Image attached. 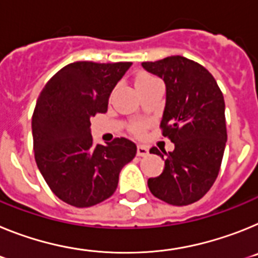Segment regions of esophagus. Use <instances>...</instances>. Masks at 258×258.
Instances as JSON below:
<instances>
[{
    "mask_svg": "<svg viewBox=\"0 0 258 258\" xmlns=\"http://www.w3.org/2000/svg\"><path fill=\"white\" fill-rule=\"evenodd\" d=\"M149 151H148V148L145 145H138V156L139 157H145L148 156Z\"/></svg>",
    "mask_w": 258,
    "mask_h": 258,
    "instance_id": "esophagus-1",
    "label": "esophagus"
}]
</instances>
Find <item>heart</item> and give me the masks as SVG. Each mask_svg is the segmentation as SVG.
Masks as SVG:
<instances>
[{"label":"heart","instance_id":"obj_1","mask_svg":"<svg viewBox=\"0 0 258 258\" xmlns=\"http://www.w3.org/2000/svg\"><path fill=\"white\" fill-rule=\"evenodd\" d=\"M148 78H152V76H149V75H140L138 78V79H136V82H138V80H143V79H148Z\"/></svg>","mask_w":258,"mask_h":258}]
</instances>
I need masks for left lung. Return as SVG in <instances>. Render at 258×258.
<instances>
[{
	"label": "left lung",
	"mask_w": 258,
	"mask_h": 258,
	"mask_svg": "<svg viewBox=\"0 0 258 258\" xmlns=\"http://www.w3.org/2000/svg\"><path fill=\"white\" fill-rule=\"evenodd\" d=\"M142 66L165 82L161 127L174 143L169 153L151 149L165 158V167L161 175L148 179V187L165 203L188 205L209 191L219 172L227 142L223 95L205 67L182 55Z\"/></svg>",
	"instance_id": "1"
}]
</instances>
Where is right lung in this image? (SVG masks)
Here are the masks:
<instances>
[{
	"instance_id": "add662e5",
	"label": "right lung",
	"mask_w": 258,
	"mask_h": 258,
	"mask_svg": "<svg viewBox=\"0 0 258 258\" xmlns=\"http://www.w3.org/2000/svg\"><path fill=\"white\" fill-rule=\"evenodd\" d=\"M131 62H74L45 84L32 116L35 160L53 194L76 208H88L115 192L122 167L136 145L116 138L93 144L91 118L106 113L109 97Z\"/></svg>"
}]
</instances>
